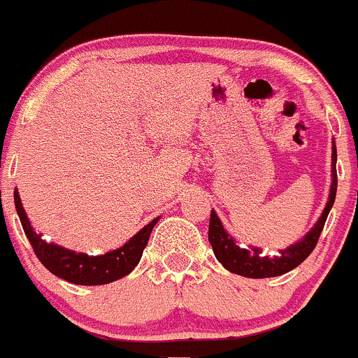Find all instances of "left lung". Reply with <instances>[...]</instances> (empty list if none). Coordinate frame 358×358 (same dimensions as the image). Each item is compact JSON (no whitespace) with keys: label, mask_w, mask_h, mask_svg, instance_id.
I'll list each match as a JSON object with an SVG mask.
<instances>
[{"label":"left lung","mask_w":358,"mask_h":358,"mask_svg":"<svg viewBox=\"0 0 358 358\" xmlns=\"http://www.w3.org/2000/svg\"><path fill=\"white\" fill-rule=\"evenodd\" d=\"M331 176H333V182H331V193L327 198V203L324 212L320 213L319 220L315 226L303 236V239L294 245L288 246L285 250H279V255L275 257H262L260 248L252 246L250 250L241 248L238 243L227 234L224 229L222 222H220L219 215L212 210L210 213V226H208V241L212 245L213 253H215L217 260L231 271L233 274L245 275V278L262 279V278H275V275L286 274V272L293 271L294 267L301 264L312 250L315 248L319 236L322 233V227L326 224L327 215H329L331 206L336 198V187H338V174H336V145L333 141V164H331Z\"/></svg>","instance_id":"left-lung-1"}]
</instances>
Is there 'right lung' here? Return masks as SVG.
Wrapping results in <instances>:
<instances>
[{
	"mask_svg": "<svg viewBox=\"0 0 358 358\" xmlns=\"http://www.w3.org/2000/svg\"><path fill=\"white\" fill-rule=\"evenodd\" d=\"M15 208L20 217L22 227L27 239L31 241L32 250L39 262L58 278L73 285L83 286H98L108 285V282L122 279L132 268L139 264L143 255V250L148 245L150 234H152L155 224L160 220V217L153 219L148 226L143 227L138 234L132 236L125 245L120 248L106 252L105 255H86V253H77L73 250H67L64 246H58L55 243H48L43 239V234H38L32 229L31 222L27 219L24 206H22L18 191L15 189Z\"/></svg>",
	"mask_w": 358,
	"mask_h": 358,
	"instance_id": "1",
	"label": "right lung"
}]
</instances>
